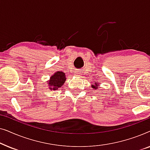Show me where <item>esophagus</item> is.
I'll list each match as a JSON object with an SVG mask.
<instances>
[{"label":"esophagus","instance_id":"34e87169","mask_svg":"<svg viewBox=\"0 0 150 150\" xmlns=\"http://www.w3.org/2000/svg\"><path fill=\"white\" fill-rule=\"evenodd\" d=\"M81 74L79 72V71H77V72H76V76H81Z\"/></svg>","mask_w":150,"mask_h":150}]
</instances>
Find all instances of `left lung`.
<instances>
[{"mask_svg": "<svg viewBox=\"0 0 150 150\" xmlns=\"http://www.w3.org/2000/svg\"><path fill=\"white\" fill-rule=\"evenodd\" d=\"M100 85V83H95L93 84V85H91V88H93V89H98V86H99Z\"/></svg>", "mask_w": 150, "mask_h": 150, "instance_id": "1", "label": "left lung"}]
</instances>
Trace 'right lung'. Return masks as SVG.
Wrapping results in <instances>:
<instances>
[{
    "instance_id": "1",
    "label": "right lung",
    "mask_w": 150,
    "mask_h": 150,
    "mask_svg": "<svg viewBox=\"0 0 150 150\" xmlns=\"http://www.w3.org/2000/svg\"><path fill=\"white\" fill-rule=\"evenodd\" d=\"M66 81L65 74L63 71H56L54 74L50 77V80L48 81V87L51 91L58 90L59 88L62 87L65 81Z\"/></svg>"
}]
</instances>
